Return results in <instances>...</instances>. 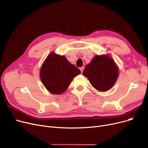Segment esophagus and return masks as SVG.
Here are the masks:
<instances>
[{"instance_id":"obj_1","label":"esophagus","mask_w":148,"mask_h":148,"mask_svg":"<svg viewBox=\"0 0 148 148\" xmlns=\"http://www.w3.org/2000/svg\"><path fill=\"white\" fill-rule=\"evenodd\" d=\"M84 66H82V67L80 68V71H81L82 73H83V70H84Z\"/></svg>"}]
</instances>
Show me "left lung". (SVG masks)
Here are the masks:
<instances>
[{
    "label": "left lung",
    "mask_w": 148,
    "mask_h": 148,
    "mask_svg": "<svg viewBox=\"0 0 148 148\" xmlns=\"http://www.w3.org/2000/svg\"><path fill=\"white\" fill-rule=\"evenodd\" d=\"M83 75L92 86L100 92L110 89L117 80L118 68L113 59L107 55H97L85 67Z\"/></svg>",
    "instance_id": "obj_1"
}]
</instances>
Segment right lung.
I'll use <instances>...</instances> for the list:
<instances>
[{
    "instance_id": "1",
    "label": "right lung",
    "mask_w": 148,
    "mask_h": 148,
    "mask_svg": "<svg viewBox=\"0 0 148 148\" xmlns=\"http://www.w3.org/2000/svg\"><path fill=\"white\" fill-rule=\"evenodd\" d=\"M81 73L64 56L51 53L46 58L40 71V79L45 88L53 94H61L74 77Z\"/></svg>"
}]
</instances>
